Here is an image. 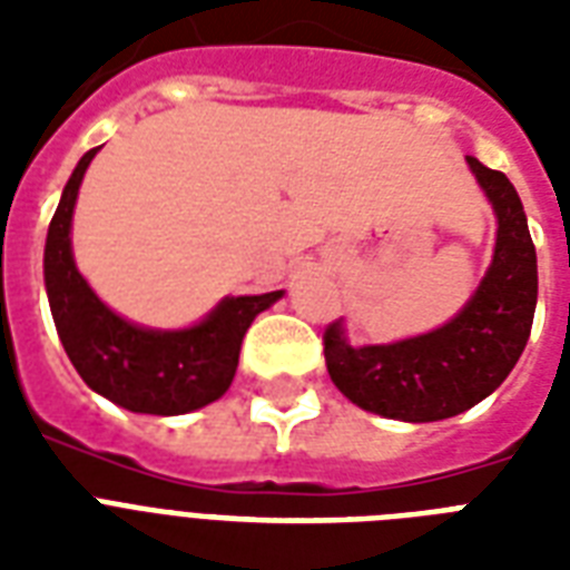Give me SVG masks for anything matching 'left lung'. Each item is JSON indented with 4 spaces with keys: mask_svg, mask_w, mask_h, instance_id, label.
I'll use <instances>...</instances> for the list:
<instances>
[{
    "mask_svg": "<svg viewBox=\"0 0 570 570\" xmlns=\"http://www.w3.org/2000/svg\"><path fill=\"white\" fill-rule=\"evenodd\" d=\"M497 215L494 259L464 311L443 328L390 346H348L340 322L325 328V364L340 393L373 414L432 423L491 396L512 373L532 331L539 266L527 213L503 171L468 156Z\"/></svg>",
    "mask_w": 570,
    "mask_h": 570,
    "instance_id": "obj_1",
    "label": "left lung"
}]
</instances>
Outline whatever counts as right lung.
<instances>
[{
    "label": "right lung",
    "mask_w": 570,
    "mask_h": 570,
    "mask_svg": "<svg viewBox=\"0 0 570 570\" xmlns=\"http://www.w3.org/2000/svg\"><path fill=\"white\" fill-rule=\"evenodd\" d=\"M97 150L79 159L49 222L43 281L58 337L85 384L115 405L136 414H189L227 393L245 331L284 289L224 298L195 328L150 331L120 320L79 275L70 248L76 195Z\"/></svg>",
    "instance_id": "right-lung-1"
}]
</instances>
